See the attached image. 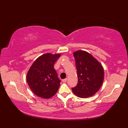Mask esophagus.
I'll return each mask as SVG.
<instances>
[{"label": "esophagus", "instance_id": "esophagus-1", "mask_svg": "<svg viewBox=\"0 0 128 128\" xmlns=\"http://www.w3.org/2000/svg\"><path fill=\"white\" fill-rule=\"evenodd\" d=\"M67 78H64V79H62V82H66V81H67Z\"/></svg>", "mask_w": 128, "mask_h": 128}]
</instances>
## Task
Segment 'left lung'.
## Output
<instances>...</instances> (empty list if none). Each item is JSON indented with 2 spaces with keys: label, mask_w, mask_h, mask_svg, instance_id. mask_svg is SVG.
I'll use <instances>...</instances> for the list:
<instances>
[{
  "label": "left lung",
  "mask_w": 128,
  "mask_h": 128,
  "mask_svg": "<svg viewBox=\"0 0 128 128\" xmlns=\"http://www.w3.org/2000/svg\"><path fill=\"white\" fill-rule=\"evenodd\" d=\"M78 83L72 91L80 98L94 96L101 87L104 79V70L100 62L91 54L84 50L74 53Z\"/></svg>",
  "instance_id": "1"
}]
</instances>
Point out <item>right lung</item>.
Listing matches in <instances>:
<instances>
[{
	"mask_svg": "<svg viewBox=\"0 0 128 128\" xmlns=\"http://www.w3.org/2000/svg\"><path fill=\"white\" fill-rule=\"evenodd\" d=\"M60 56V54H43L30 68L27 74V82L37 96L50 98L58 91L60 80L54 69V64Z\"/></svg>",
	"mask_w": 128,
	"mask_h": 128,
	"instance_id": "right-lung-1",
	"label": "right lung"
}]
</instances>
